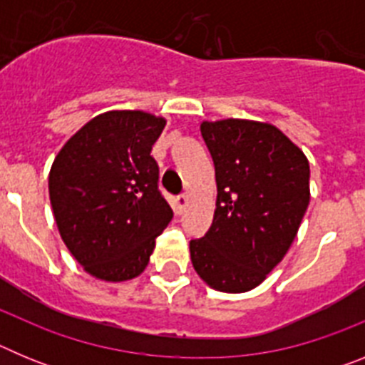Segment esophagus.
<instances>
[{
    "instance_id": "obj_1",
    "label": "esophagus",
    "mask_w": 365,
    "mask_h": 365,
    "mask_svg": "<svg viewBox=\"0 0 365 365\" xmlns=\"http://www.w3.org/2000/svg\"><path fill=\"white\" fill-rule=\"evenodd\" d=\"M186 205H188V195H186V193H182V195H179V197H177V208H179V212L185 210Z\"/></svg>"
}]
</instances>
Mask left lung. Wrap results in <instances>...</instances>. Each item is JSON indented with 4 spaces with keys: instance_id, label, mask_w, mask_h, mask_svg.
Here are the masks:
<instances>
[{
    "instance_id": "1",
    "label": "left lung",
    "mask_w": 365,
    "mask_h": 365,
    "mask_svg": "<svg viewBox=\"0 0 365 365\" xmlns=\"http://www.w3.org/2000/svg\"><path fill=\"white\" fill-rule=\"evenodd\" d=\"M215 166L210 230L190 241L195 272L221 292L252 291L291 248L311 199L309 160L267 122L201 124Z\"/></svg>"
}]
</instances>
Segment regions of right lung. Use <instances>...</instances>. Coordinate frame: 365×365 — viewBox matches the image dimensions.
<instances>
[{"mask_svg":"<svg viewBox=\"0 0 365 365\" xmlns=\"http://www.w3.org/2000/svg\"><path fill=\"white\" fill-rule=\"evenodd\" d=\"M166 120L108 111L80 128L54 157L49 197L63 243L87 274L137 278L173 212L159 192L151 148Z\"/></svg>","mask_w":365,"mask_h":365,"instance_id":"obj_1","label":"right lung"}]
</instances>
